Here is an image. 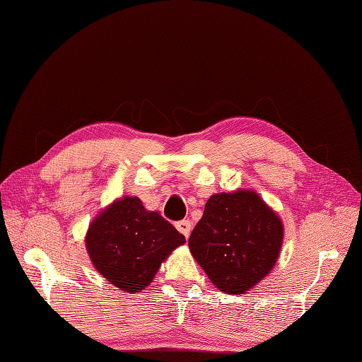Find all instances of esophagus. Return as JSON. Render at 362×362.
I'll return each instance as SVG.
<instances>
[{"label": "esophagus", "instance_id": "1", "mask_svg": "<svg viewBox=\"0 0 362 362\" xmlns=\"http://www.w3.org/2000/svg\"><path fill=\"white\" fill-rule=\"evenodd\" d=\"M175 228H177V230L180 234H183L185 237H189V233H191V221L189 220H180L175 223Z\"/></svg>", "mask_w": 362, "mask_h": 362}]
</instances>
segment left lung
<instances>
[{
  "label": "left lung",
  "instance_id": "obj_1",
  "mask_svg": "<svg viewBox=\"0 0 362 362\" xmlns=\"http://www.w3.org/2000/svg\"><path fill=\"white\" fill-rule=\"evenodd\" d=\"M283 243L280 217L252 191L211 196L189 237L192 257L216 287L245 293L274 267Z\"/></svg>",
  "mask_w": 362,
  "mask_h": 362
}]
</instances>
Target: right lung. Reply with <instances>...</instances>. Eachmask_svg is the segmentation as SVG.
<instances>
[{
    "instance_id": "1",
    "label": "right lung",
    "mask_w": 362,
    "mask_h": 362,
    "mask_svg": "<svg viewBox=\"0 0 362 362\" xmlns=\"http://www.w3.org/2000/svg\"><path fill=\"white\" fill-rule=\"evenodd\" d=\"M185 237L137 197H124L93 220L86 246L98 272L125 292H141Z\"/></svg>"
}]
</instances>
